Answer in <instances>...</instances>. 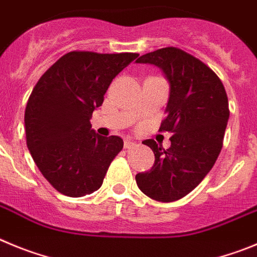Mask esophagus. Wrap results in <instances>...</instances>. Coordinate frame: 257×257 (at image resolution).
Listing matches in <instances>:
<instances>
[{
	"mask_svg": "<svg viewBox=\"0 0 257 257\" xmlns=\"http://www.w3.org/2000/svg\"><path fill=\"white\" fill-rule=\"evenodd\" d=\"M134 146H136V142H133V141H132V140H125V141H124V147H125V149L131 150V149H133Z\"/></svg>",
	"mask_w": 257,
	"mask_h": 257,
	"instance_id": "1",
	"label": "esophagus"
}]
</instances>
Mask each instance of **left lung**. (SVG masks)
<instances>
[{
  "instance_id": "obj_1",
  "label": "left lung",
  "mask_w": 257,
  "mask_h": 257,
  "mask_svg": "<svg viewBox=\"0 0 257 257\" xmlns=\"http://www.w3.org/2000/svg\"><path fill=\"white\" fill-rule=\"evenodd\" d=\"M137 62L159 66L169 80L168 115L159 131L173 136L166 150L154 140L143 142L154 151L155 164L136 182L152 200L173 202L193 191L218 159L229 119L228 97L218 75L180 48H160Z\"/></svg>"
}]
</instances>
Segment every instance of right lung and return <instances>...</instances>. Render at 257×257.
Returning a JSON list of instances; mask_svg holds the SVG:
<instances>
[{
	"mask_svg": "<svg viewBox=\"0 0 257 257\" xmlns=\"http://www.w3.org/2000/svg\"><path fill=\"white\" fill-rule=\"evenodd\" d=\"M137 57L71 51L32 91L24 115L27 146L39 172L62 195L82 197L97 191L123 150L121 138L101 137L89 120L112 79Z\"/></svg>",
	"mask_w": 257,
	"mask_h": 257,
	"instance_id": "1",
	"label": "right lung"
}]
</instances>
